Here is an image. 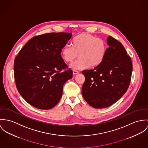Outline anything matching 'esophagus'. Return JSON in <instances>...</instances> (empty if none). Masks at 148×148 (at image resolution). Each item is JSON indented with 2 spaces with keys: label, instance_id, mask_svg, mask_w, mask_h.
Listing matches in <instances>:
<instances>
[{
  "label": "esophagus",
  "instance_id": "34e87169",
  "mask_svg": "<svg viewBox=\"0 0 148 148\" xmlns=\"http://www.w3.org/2000/svg\"><path fill=\"white\" fill-rule=\"evenodd\" d=\"M73 74H74V75H76V74H78L79 73V71L74 70L73 71Z\"/></svg>",
  "mask_w": 148,
  "mask_h": 148
}]
</instances>
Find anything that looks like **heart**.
Wrapping results in <instances>:
<instances>
[{
    "label": "heart",
    "instance_id": "obj_1",
    "mask_svg": "<svg viewBox=\"0 0 148 148\" xmlns=\"http://www.w3.org/2000/svg\"><path fill=\"white\" fill-rule=\"evenodd\" d=\"M107 50L106 42L90 33H80L72 41V47L65 45L61 56L66 62H73L78 56L79 59L71 64L74 70H82L88 66L95 67L104 59Z\"/></svg>",
    "mask_w": 148,
    "mask_h": 148
}]
</instances>
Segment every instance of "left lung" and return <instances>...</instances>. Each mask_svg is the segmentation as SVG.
<instances>
[{
	"label": "left lung",
	"mask_w": 148,
	"mask_h": 148,
	"mask_svg": "<svg viewBox=\"0 0 148 148\" xmlns=\"http://www.w3.org/2000/svg\"><path fill=\"white\" fill-rule=\"evenodd\" d=\"M103 61L91 70H84L83 98L95 108L108 107L121 98L128 88L132 73L131 57L122 44L111 36Z\"/></svg>",
	"instance_id": "left-lung-1"
}]
</instances>
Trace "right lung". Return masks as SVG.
Masks as SVG:
<instances>
[{
	"instance_id": "right-lung-1",
	"label": "right lung",
	"mask_w": 148,
	"mask_h": 148,
	"mask_svg": "<svg viewBox=\"0 0 148 148\" xmlns=\"http://www.w3.org/2000/svg\"><path fill=\"white\" fill-rule=\"evenodd\" d=\"M71 33H50L35 36L19 51L14 61L17 89L29 104L49 110L59 102L63 86L73 77L61 53ZM65 69V71L63 70Z\"/></svg>"
}]
</instances>
